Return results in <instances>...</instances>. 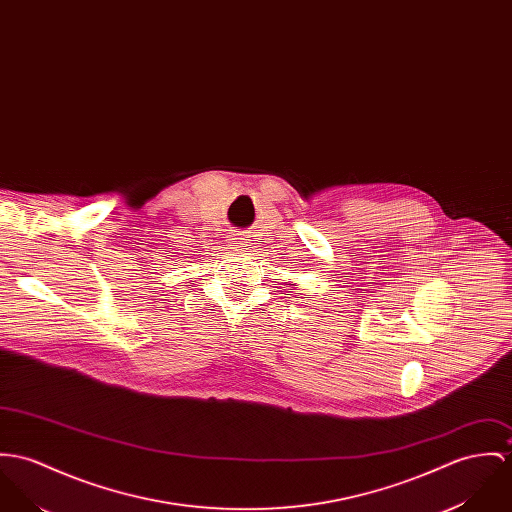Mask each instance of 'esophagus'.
<instances>
[{"label":"esophagus","instance_id":"1","mask_svg":"<svg viewBox=\"0 0 512 512\" xmlns=\"http://www.w3.org/2000/svg\"><path fill=\"white\" fill-rule=\"evenodd\" d=\"M233 246L236 250H244V248H248V246H250L248 236H246V234H234Z\"/></svg>","mask_w":512,"mask_h":512}]
</instances>
